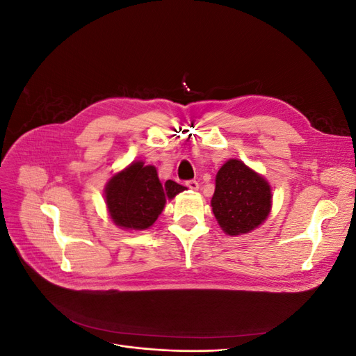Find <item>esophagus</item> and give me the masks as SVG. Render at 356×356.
I'll return each instance as SVG.
<instances>
[{
  "instance_id": "esophagus-1",
  "label": "esophagus",
  "mask_w": 356,
  "mask_h": 356,
  "mask_svg": "<svg viewBox=\"0 0 356 356\" xmlns=\"http://www.w3.org/2000/svg\"><path fill=\"white\" fill-rule=\"evenodd\" d=\"M190 190H193V191H197L199 190V182L197 181H195V179H190V181H187V184H186Z\"/></svg>"
}]
</instances>
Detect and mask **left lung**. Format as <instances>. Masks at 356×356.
Listing matches in <instances>:
<instances>
[{"label": "left lung", "mask_w": 356, "mask_h": 356, "mask_svg": "<svg viewBox=\"0 0 356 356\" xmlns=\"http://www.w3.org/2000/svg\"><path fill=\"white\" fill-rule=\"evenodd\" d=\"M268 181L239 159H229L215 177L211 200L213 217L229 236L246 234L261 225L272 211Z\"/></svg>", "instance_id": "obj_1"}]
</instances>
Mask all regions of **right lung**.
<instances>
[{"label":"right lung","mask_w":356,"mask_h":356,"mask_svg":"<svg viewBox=\"0 0 356 356\" xmlns=\"http://www.w3.org/2000/svg\"><path fill=\"white\" fill-rule=\"evenodd\" d=\"M187 187L168 179L160 182L157 169L134 160L106 181L104 199L111 221L123 230L141 232L156 222L166 200H172Z\"/></svg>","instance_id":"obj_1"}]
</instances>
